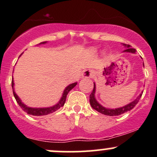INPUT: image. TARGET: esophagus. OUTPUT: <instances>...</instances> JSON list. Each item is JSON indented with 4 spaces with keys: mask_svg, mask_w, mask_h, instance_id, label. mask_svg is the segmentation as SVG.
Wrapping results in <instances>:
<instances>
[{
    "mask_svg": "<svg viewBox=\"0 0 157 157\" xmlns=\"http://www.w3.org/2000/svg\"><path fill=\"white\" fill-rule=\"evenodd\" d=\"M94 73L92 70H90V69H87V70H85L83 71V72L82 74V78H91V77H94Z\"/></svg>",
    "mask_w": 157,
    "mask_h": 157,
    "instance_id": "esophagus-1",
    "label": "esophagus"
}]
</instances>
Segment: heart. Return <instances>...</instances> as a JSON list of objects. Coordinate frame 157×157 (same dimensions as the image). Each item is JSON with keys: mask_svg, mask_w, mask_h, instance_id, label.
Instances as JSON below:
<instances>
[{"mask_svg": "<svg viewBox=\"0 0 157 157\" xmlns=\"http://www.w3.org/2000/svg\"><path fill=\"white\" fill-rule=\"evenodd\" d=\"M89 51H90V52H91V53H93V54L96 53V52H97V50L95 49L94 48H91L89 49Z\"/></svg>", "mask_w": 157, "mask_h": 157, "instance_id": "b5f03b06", "label": "heart"}]
</instances>
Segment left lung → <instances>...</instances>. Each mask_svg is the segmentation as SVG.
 <instances>
[{
  "label": "left lung",
  "instance_id": "obj_1",
  "mask_svg": "<svg viewBox=\"0 0 157 157\" xmlns=\"http://www.w3.org/2000/svg\"><path fill=\"white\" fill-rule=\"evenodd\" d=\"M122 45H123L125 48H127L125 50H124L123 52H128V53L132 54L136 53V49L131 48L130 45H127L125 44H122ZM95 92H96V85H95V82H94V89L92 92L90 94L89 97V101L91 107H92L94 109H95L96 111H98V112L101 113L102 114L107 115V116H119V115L122 114V113L131 111V109H134V106L138 103L139 100L141 98L143 91L135 99L134 101L131 102L130 103L127 104V105H125V106H122V107L120 108H117V109H108V108H105L104 107V106H102V105H100V104L97 101L96 97H95Z\"/></svg>",
  "mask_w": 157,
  "mask_h": 157
}]
</instances>
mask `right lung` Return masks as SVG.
<instances>
[{"label":"right lung","instance_id":"1","mask_svg":"<svg viewBox=\"0 0 157 157\" xmlns=\"http://www.w3.org/2000/svg\"><path fill=\"white\" fill-rule=\"evenodd\" d=\"M46 41L45 42H42L40 44H39V45L40 44H46ZM23 53L21 54V55L19 56V57H21V55H23ZM14 71V70H13ZM77 84V82H74V83L69 84L67 87H66V89H64L63 92L62 97H61L60 100H59L57 104H55V105L51 106V107H46V108H32V107H29L26 105H25L23 102L21 101V100L20 99V97L17 96V94L15 93V89H14V86H15V83H14V79L13 77H12V91H13V94L14 97H15L16 101H17V103L20 107L22 109L23 111H26V112L28 113V114L30 115H33V116H44V115H47L49 114V113L55 112V111H57L60 108L63 107L64 105L65 102H66V96H67L68 93L71 91V89H73L74 87L76 86V85Z\"/></svg>","mask_w":157,"mask_h":157}]
</instances>
